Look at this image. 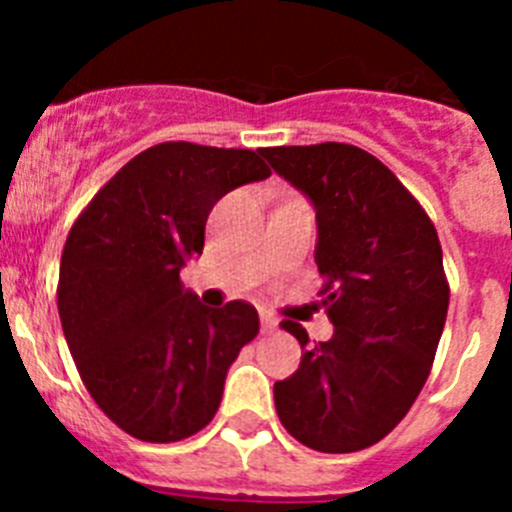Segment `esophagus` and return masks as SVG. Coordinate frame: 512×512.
Wrapping results in <instances>:
<instances>
[{
    "instance_id": "34e87169",
    "label": "esophagus",
    "mask_w": 512,
    "mask_h": 512,
    "mask_svg": "<svg viewBox=\"0 0 512 512\" xmlns=\"http://www.w3.org/2000/svg\"><path fill=\"white\" fill-rule=\"evenodd\" d=\"M277 325H279V320L274 318L271 312L261 310V330H264V333H271V330H277Z\"/></svg>"
}]
</instances>
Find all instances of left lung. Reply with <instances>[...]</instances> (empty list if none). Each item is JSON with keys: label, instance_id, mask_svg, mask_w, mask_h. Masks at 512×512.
Segmentation results:
<instances>
[{"label": "left lung", "instance_id": "left-lung-1", "mask_svg": "<svg viewBox=\"0 0 512 512\" xmlns=\"http://www.w3.org/2000/svg\"><path fill=\"white\" fill-rule=\"evenodd\" d=\"M271 169L315 207V264L336 325L305 348L300 369L274 384L282 425L325 454L382 441L413 408L441 341L449 282L431 217L372 153L348 143L264 148Z\"/></svg>", "mask_w": 512, "mask_h": 512}]
</instances>
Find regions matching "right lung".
<instances>
[{
  "mask_svg": "<svg viewBox=\"0 0 512 512\" xmlns=\"http://www.w3.org/2000/svg\"><path fill=\"white\" fill-rule=\"evenodd\" d=\"M266 176L256 151L158 143L76 217L58 277L63 336L89 395L133 438L171 443L202 431L230 364L259 333L256 307L202 305L179 271L205 248L215 202Z\"/></svg>",
  "mask_w": 512,
  "mask_h": 512,
  "instance_id": "right-lung-1",
  "label": "right lung"
}]
</instances>
